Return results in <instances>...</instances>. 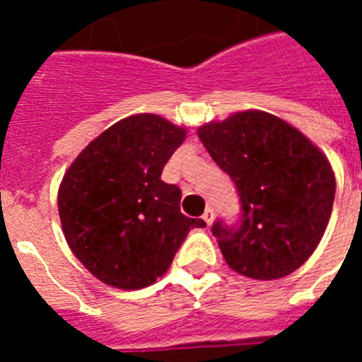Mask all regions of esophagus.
<instances>
[{
    "label": "esophagus",
    "mask_w": 362,
    "mask_h": 362,
    "mask_svg": "<svg viewBox=\"0 0 362 362\" xmlns=\"http://www.w3.org/2000/svg\"><path fill=\"white\" fill-rule=\"evenodd\" d=\"M203 220L206 221V226H212V223H214V210H212V209L204 210Z\"/></svg>",
    "instance_id": "1"
}]
</instances>
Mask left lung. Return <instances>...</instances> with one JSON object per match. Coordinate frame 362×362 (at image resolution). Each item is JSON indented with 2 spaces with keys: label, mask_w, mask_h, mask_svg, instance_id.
<instances>
[{
  "label": "left lung",
  "mask_w": 362,
  "mask_h": 362,
  "mask_svg": "<svg viewBox=\"0 0 362 362\" xmlns=\"http://www.w3.org/2000/svg\"><path fill=\"white\" fill-rule=\"evenodd\" d=\"M197 136L242 201L237 231L221 221L212 227L227 264L263 281L295 272L331 220L337 178L325 153L297 127L257 109L199 125Z\"/></svg>",
  "instance_id": "8db88e82"
}]
</instances>
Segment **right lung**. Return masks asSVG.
Listing matches in <instances>:
<instances>
[{
	"label": "right lung",
	"mask_w": 362,
	"mask_h": 362,
	"mask_svg": "<svg viewBox=\"0 0 362 362\" xmlns=\"http://www.w3.org/2000/svg\"><path fill=\"white\" fill-rule=\"evenodd\" d=\"M187 129L152 112L131 115L95 136L58 189L62 231L75 257L116 289H142L169 270L203 220L180 212L182 193L161 170Z\"/></svg>",
	"instance_id": "add662e5"
}]
</instances>
